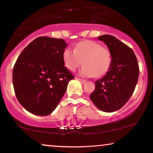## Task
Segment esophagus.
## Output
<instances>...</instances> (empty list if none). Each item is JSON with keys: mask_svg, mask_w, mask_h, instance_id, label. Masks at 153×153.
<instances>
[{"mask_svg": "<svg viewBox=\"0 0 153 153\" xmlns=\"http://www.w3.org/2000/svg\"><path fill=\"white\" fill-rule=\"evenodd\" d=\"M78 80L80 81L81 83H85V82H86V81L84 80V79H78Z\"/></svg>", "mask_w": 153, "mask_h": 153, "instance_id": "1", "label": "esophagus"}]
</instances>
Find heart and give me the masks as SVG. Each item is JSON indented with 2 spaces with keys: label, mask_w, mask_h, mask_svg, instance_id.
Returning a JSON list of instances; mask_svg holds the SVG:
<instances>
[{
  "label": "heart",
  "mask_w": 153,
  "mask_h": 153,
  "mask_svg": "<svg viewBox=\"0 0 153 153\" xmlns=\"http://www.w3.org/2000/svg\"><path fill=\"white\" fill-rule=\"evenodd\" d=\"M64 65L68 70H76L83 63L80 74L83 76H101L107 72L111 63V54L107 48L99 43L84 40L75 46L74 51L70 48L62 53Z\"/></svg>",
  "instance_id": "1"
}]
</instances>
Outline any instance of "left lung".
I'll return each mask as SVG.
<instances>
[{"label": "left lung", "instance_id": "8db88e82", "mask_svg": "<svg viewBox=\"0 0 153 153\" xmlns=\"http://www.w3.org/2000/svg\"><path fill=\"white\" fill-rule=\"evenodd\" d=\"M97 38L108 47L111 63L106 74L95 82L90 98L100 110L114 112L122 108L133 94L139 79V64L133 50L116 37L104 35Z\"/></svg>", "mask_w": 153, "mask_h": 153}]
</instances>
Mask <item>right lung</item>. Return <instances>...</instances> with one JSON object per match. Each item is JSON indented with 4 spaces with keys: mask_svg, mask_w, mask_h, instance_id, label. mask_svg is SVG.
Returning a JSON list of instances; mask_svg holds the SVG:
<instances>
[{
    "mask_svg": "<svg viewBox=\"0 0 153 153\" xmlns=\"http://www.w3.org/2000/svg\"><path fill=\"white\" fill-rule=\"evenodd\" d=\"M67 46L62 39L39 37L19 56L12 82L19 102L31 114H51L65 93L69 81L74 79L62 59Z\"/></svg>",
    "mask_w": 153,
    "mask_h": 153,
    "instance_id": "obj_1",
    "label": "right lung"
}]
</instances>
